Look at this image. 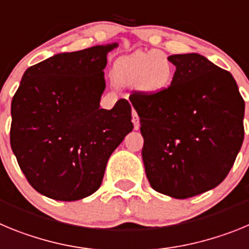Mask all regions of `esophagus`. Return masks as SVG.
I'll use <instances>...</instances> for the list:
<instances>
[{"mask_svg": "<svg viewBox=\"0 0 249 249\" xmlns=\"http://www.w3.org/2000/svg\"><path fill=\"white\" fill-rule=\"evenodd\" d=\"M132 122H133V126H135L136 131H137V129H140V118H138V116L136 112H133V113H132Z\"/></svg>", "mask_w": 249, "mask_h": 249, "instance_id": "1", "label": "esophagus"}]
</instances>
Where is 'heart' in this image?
<instances>
[{"label":"heart","instance_id":"obj_1","mask_svg":"<svg viewBox=\"0 0 249 249\" xmlns=\"http://www.w3.org/2000/svg\"><path fill=\"white\" fill-rule=\"evenodd\" d=\"M172 68L160 51L136 52L114 63L113 80L117 85H138L147 94H153L168 85Z\"/></svg>","mask_w":249,"mask_h":249}]
</instances>
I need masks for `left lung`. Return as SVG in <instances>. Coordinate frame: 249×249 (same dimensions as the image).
Wrapping results in <instances>:
<instances>
[{"label": "left lung", "mask_w": 249, "mask_h": 249, "mask_svg": "<svg viewBox=\"0 0 249 249\" xmlns=\"http://www.w3.org/2000/svg\"><path fill=\"white\" fill-rule=\"evenodd\" d=\"M168 89L129 97L140 116L142 160L151 187L184 199L218 186L245 137V101L238 86L199 53L172 54Z\"/></svg>", "instance_id": "left-lung-1"}]
</instances>
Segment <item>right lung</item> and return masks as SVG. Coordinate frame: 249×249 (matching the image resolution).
Returning a JSON list of instances; mask_svg holds the SVG:
<instances>
[{"label": "right lung", "mask_w": 249, "mask_h": 249, "mask_svg": "<svg viewBox=\"0 0 249 249\" xmlns=\"http://www.w3.org/2000/svg\"><path fill=\"white\" fill-rule=\"evenodd\" d=\"M117 42L59 52L31 66L11 103V147L35 190L78 201L100 188L109 156L133 129L131 105L100 108Z\"/></svg>", "instance_id": "obj_1"}]
</instances>
